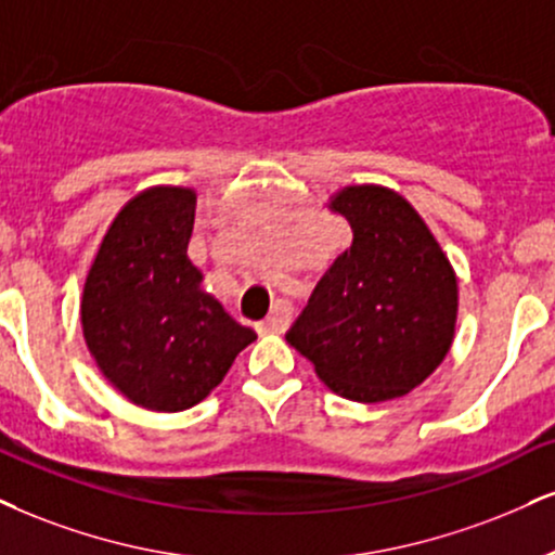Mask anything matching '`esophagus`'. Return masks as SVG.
<instances>
[{
  "instance_id": "obj_1",
  "label": "esophagus",
  "mask_w": 555,
  "mask_h": 555,
  "mask_svg": "<svg viewBox=\"0 0 555 555\" xmlns=\"http://www.w3.org/2000/svg\"><path fill=\"white\" fill-rule=\"evenodd\" d=\"M286 323H289V318L284 315L282 307H276V310H273L269 318L260 320V323H258V333H284Z\"/></svg>"
}]
</instances>
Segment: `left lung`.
I'll use <instances>...</instances> for the list:
<instances>
[{
    "label": "left lung",
    "mask_w": 555,
    "mask_h": 555,
    "mask_svg": "<svg viewBox=\"0 0 555 555\" xmlns=\"http://www.w3.org/2000/svg\"><path fill=\"white\" fill-rule=\"evenodd\" d=\"M351 245L323 273L286 341L341 398L405 396L442 364L455 336L457 279L418 211L383 185L331 202Z\"/></svg>",
    "instance_id": "obj_1"
}]
</instances>
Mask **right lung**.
<instances>
[{"mask_svg":"<svg viewBox=\"0 0 555 555\" xmlns=\"http://www.w3.org/2000/svg\"><path fill=\"white\" fill-rule=\"evenodd\" d=\"M191 189H150L113 219L87 273V349L126 398L150 411H185L222 383L256 331L202 289L189 240Z\"/></svg>","mask_w":555,"mask_h":555,"instance_id":"obj_1","label":"right lung"}]
</instances>
